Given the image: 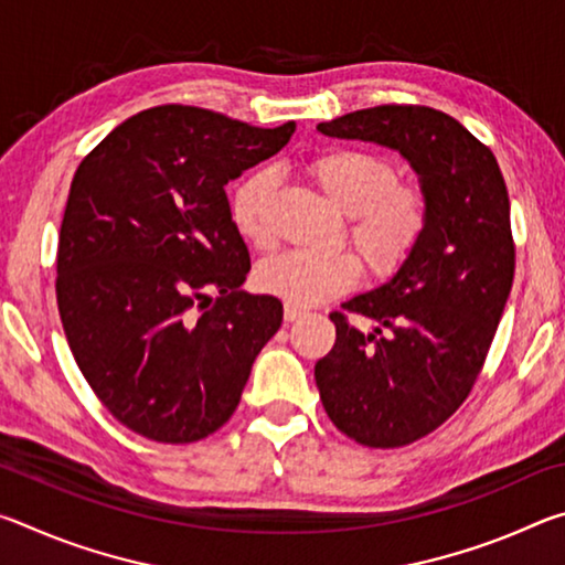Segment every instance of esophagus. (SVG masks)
<instances>
[{
	"label": "esophagus",
	"mask_w": 565,
	"mask_h": 565,
	"mask_svg": "<svg viewBox=\"0 0 565 565\" xmlns=\"http://www.w3.org/2000/svg\"><path fill=\"white\" fill-rule=\"evenodd\" d=\"M301 317H306V309H301V306H294V303H286L284 306V319L286 321H296V319H301Z\"/></svg>",
	"instance_id": "34e87169"
}]
</instances>
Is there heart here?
Instances as JSON below:
<instances>
[{
	"mask_svg": "<svg viewBox=\"0 0 565 565\" xmlns=\"http://www.w3.org/2000/svg\"><path fill=\"white\" fill-rule=\"evenodd\" d=\"M309 174L343 214L351 244L376 276H391L416 252L428 226V202L418 186L398 184L394 161L369 149L337 147L309 161ZM274 171L259 167L236 181L228 199L232 222L246 242H266V199ZM361 276L349 252H281L256 269V286L294 306H317L347 294Z\"/></svg>",
	"mask_w": 565,
	"mask_h": 565,
	"instance_id": "heart-1",
	"label": "heart"
}]
</instances>
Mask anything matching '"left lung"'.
Returning a JSON list of instances; mask_svg holds the SVG:
<instances>
[{"instance_id":"left-lung-1","label":"left lung","mask_w":565,"mask_h":565,"mask_svg":"<svg viewBox=\"0 0 565 565\" xmlns=\"http://www.w3.org/2000/svg\"><path fill=\"white\" fill-rule=\"evenodd\" d=\"M319 131L396 149L428 202L416 252L386 284L331 313L337 343L313 369L341 434L369 448L408 446L463 404L483 369L515 269L509 191L493 151L431 107L384 104L321 121ZM347 312L377 329L359 332Z\"/></svg>"}]
</instances>
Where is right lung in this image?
I'll use <instances>...</instances> for the list:
<instances>
[{
    "label": "right lung",
    "mask_w": 565,
    "mask_h": 565,
    "mask_svg": "<svg viewBox=\"0 0 565 565\" xmlns=\"http://www.w3.org/2000/svg\"><path fill=\"white\" fill-rule=\"evenodd\" d=\"M294 129L167 104L119 124L76 169L56 303L76 366L134 434L159 444L214 434L279 331L281 301L242 289L252 262L224 186Z\"/></svg>",
    "instance_id": "add662e5"
}]
</instances>
